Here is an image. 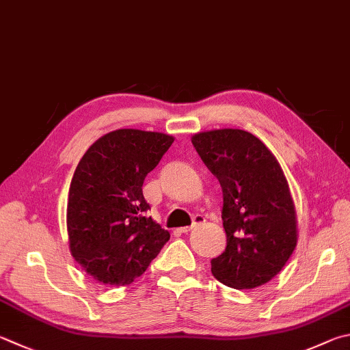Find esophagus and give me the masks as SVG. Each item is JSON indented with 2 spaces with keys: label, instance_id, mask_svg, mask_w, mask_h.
Listing matches in <instances>:
<instances>
[{
  "label": "esophagus",
  "instance_id": "obj_1",
  "mask_svg": "<svg viewBox=\"0 0 350 350\" xmlns=\"http://www.w3.org/2000/svg\"><path fill=\"white\" fill-rule=\"evenodd\" d=\"M203 221H205V217H203V215H196L194 220H193V224L189 225V226L180 228V231L182 232H191L193 230H196V228H199L203 224Z\"/></svg>",
  "mask_w": 350,
  "mask_h": 350
}]
</instances>
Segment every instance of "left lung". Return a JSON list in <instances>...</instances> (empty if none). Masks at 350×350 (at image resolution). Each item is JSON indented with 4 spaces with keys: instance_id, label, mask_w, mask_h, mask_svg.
<instances>
[{
    "instance_id": "8db88e82",
    "label": "left lung",
    "mask_w": 350,
    "mask_h": 350,
    "mask_svg": "<svg viewBox=\"0 0 350 350\" xmlns=\"http://www.w3.org/2000/svg\"><path fill=\"white\" fill-rule=\"evenodd\" d=\"M191 142L224 193L226 250L211 260L220 283L254 289L272 280L297 246V213L288 180L268 147L251 133L221 129Z\"/></svg>"
}]
</instances>
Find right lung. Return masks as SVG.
I'll return each mask as SVG.
<instances>
[{
	"label": "right lung",
	"mask_w": 350,
	"mask_h": 350,
	"mask_svg": "<svg viewBox=\"0 0 350 350\" xmlns=\"http://www.w3.org/2000/svg\"><path fill=\"white\" fill-rule=\"evenodd\" d=\"M173 142L163 133L116 130L99 137L76 167L67 202L68 246L96 282L133 283L170 240L147 217L142 185Z\"/></svg>",
	"instance_id": "obj_1"
}]
</instances>
